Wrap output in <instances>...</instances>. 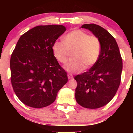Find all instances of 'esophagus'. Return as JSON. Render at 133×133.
Listing matches in <instances>:
<instances>
[{
	"mask_svg": "<svg viewBox=\"0 0 133 133\" xmlns=\"http://www.w3.org/2000/svg\"><path fill=\"white\" fill-rule=\"evenodd\" d=\"M68 79H72L73 78V76L71 75V74H68Z\"/></svg>",
	"mask_w": 133,
	"mask_h": 133,
	"instance_id": "34e87169",
	"label": "esophagus"
}]
</instances>
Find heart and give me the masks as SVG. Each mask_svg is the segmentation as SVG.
Instances as JSON below:
<instances>
[{
	"instance_id": "heart-1",
	"label": "heart",
	"mask_w": 133,
	"mask_h": 133,
	"mask_svg": "<svg viewBox=\"0 0 133 133\" xmlns=\"http://www.w3.org/2000/svg\"><path fill=\"white\" fill-rule=\"evenodd\" d=\"M64 42L56 41L52 45L54 57L60 63H65L71 54L72 59L65 65L70 72L76 73L94 65L99 58L101 42L97 36L89 35L81 29H74L64 37Z\"/></svg>"
}]
</instances>
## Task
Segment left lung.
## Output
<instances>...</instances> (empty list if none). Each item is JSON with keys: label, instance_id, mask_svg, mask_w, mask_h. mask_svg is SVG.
Segmentation results:
<instances>
[{"label": "left lung", "instance_id": "obj_1", "mask_svg": "<svg viewBox=\"0 0 133 133\" xmlns=\"http://www.w3.org/2000/svg\"><path fill=\"white\" fill-rule=\"evenodd\" d=\"M81 27L99 38L101 52L89 71L74 77L77 84L76 100L84 108L97 109L115 96L121 82L123 61L116 41L108 30L95 24H84Z\"/></svg>", "mask_w": 133, "mask_h": 133}]
</instances>
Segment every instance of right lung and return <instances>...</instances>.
<instances>
[{
  "label": "right lung",
  "instance_id": "1",
  "mask_svg": "<svg viewBox=\"0 0 133 133\" xmlns=\"http://www.w3.org/2000/svg\"><path fill=\"white\" fill-rule=\"evenodd\" d=\"M65 30L61 25H38L19 38L10 57V80L24 104L35 108L51 104L68 82L52 52L53 44Z\"/></svg>",
  "mask_w": 133,
  "mask_h": 133
}]
</instances>
